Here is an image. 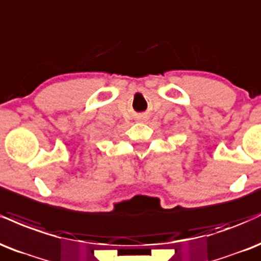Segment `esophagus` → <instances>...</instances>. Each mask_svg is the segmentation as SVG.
<instances>
[{
    "mask_svg": "<svg viewBox=\"0 0 261 261\" xmlns=\"http://www.w3.org/2000/svg\"><path fill=\"white\" fill-rule=\"evenodd\" d=\"M136 119H137L138 122H145L146 119H148V116H146V115H143V113H142V115H137Z\"/></svg>",
    "mask_w": 261,
    "mask_h": 261,
    "instance_id": "obj_1",
    "label": "esophagus"
}]
</instances>
